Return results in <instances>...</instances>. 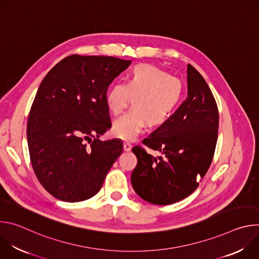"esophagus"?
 I'll return each mask as SVG.
<instances>
[{"label": "esophagus", "mask_w": 259, "mask_h": 259, "mask_svg": "<svg viewBox=\"0 0 259 259\" xmlns=\"http://www.w3.org/2000/svg\"><path fill=\"white\" fill-rule=\"evenodd\" d=\"M131 149H132L131 143H129V142H124V151H125V152H130Z\"/></svg>", "instance_id": "esophagus-1"}]
</instances>
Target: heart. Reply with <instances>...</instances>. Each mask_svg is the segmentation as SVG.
Segmentation results:
<instances>
[{"label":"heart","mask_w":259,"mask_h":259,"mask_svg":"<svg viewBox=\"0 0 259 259\" xmlns=\"http://www.w3.org/2000/svg\"><path fill=\"white\" fill-rule=\"evenodd\" d=\"M182 96L179 79L151 64H138L125 77V83L116 82L105 95L109 112L121 114L131 97L133 109L117 119L112 128L115 137L122 140L135 139L145 128L164 124L175 112Z\"/></svg>","instance_id":"b5f03b06"}]
</instances>
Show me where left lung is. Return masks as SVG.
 I'll list each match as a JSON object with an SVG mask.
<instances>
[{
	"label": "left lung",
	"mask_w": 259,
	"mask_h": 259,
	"mask_svg": "<svg viewBox=\"0 0 259 259\" xmlns=\"http://www.w3.org/2000/svg\"><path fill=\"white\" fill-rule=\"evenodd\" d=\"M218 119L209 86L189 64L187 100L142 141L163 157H153L140 146L132 149L137 158L131 174L135 193L149 203L169 205L195 192L212 162Z\"/></svg>",
	"instance_id": "1"
}]
</instances>
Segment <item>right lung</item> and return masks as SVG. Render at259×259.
Wrapping results in <instances>:
<instances>
[{
    "mask_svg": "<svg viewBox=\"0 0 259 259\" xmlns=\"http://www.w3.org/2000/svg\"><path fill=\"white\" fill-rule=\"evenodd\" d=\"M130 64L112 56L70 55L43 79L26 134L34 174L54 198L70 203L92 198L122 154L121 140L98 137L112 127L107 88Z\"/></svg>",
    "mask_w": 259,
    "mask_h": 259,
    "instance_id": "right-lung-1",
    "label": "right lung"
}]
</instances>
